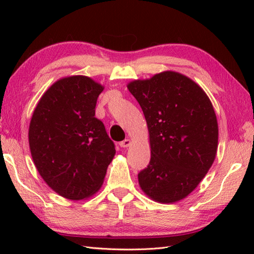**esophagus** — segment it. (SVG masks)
Returning <instances> with one entry per match:
<instances>
[{"label": "esophagus", "instance_id": "1", "mask_svg": "<svg viewBox=\"0 0 254 254\" xmlns=\"http://www.w3.org/2000/svg\"><path fill=\"white\" fill-rule=\"evenodd\" d=\"M131 144H132V142H131V139H128V138H126V139H124V141L120 142V144H119V145H120V146H121V147H124V148H126V147H128V146H131Z\"/></svg>", "mask_w": 254, "mask_h": 254}]
</instances>
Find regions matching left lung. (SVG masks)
Here are the masks:
<instances>
[{
    "instance_id": "8db88e82",
    "label": "left lung",
    "mask_w": 254,
    "mask_h": 254,
    "mask_svg": "<svg viewBox=\"0 0 254 254\" xmlns=\"http://www.w3.org/2000/svg\"><path fill=\"white\" fill-rule=\"evenodd\" d=\"M147 123L150 161L138 185L153 201L186 198L212 167L218 147V123L208 96L179 72L164 71L127 85Z\"/></svg>"
}]
</instances>
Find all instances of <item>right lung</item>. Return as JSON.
<instances>
[{
    "mask_svg": "<svg viewBox=\"0 0 254 254\" xmlns=\"http://www.w3.org/2000/svg\"><path fill=\"white\" fill-rule=\"evenodd\" d=\"M104 86L84 75L53 83L35 108L28 142L42 179L64 198L80 201L99 191L116 155L104 123L95 118Z\"/></svg>",
    "mask_w": 254,
    "mask_h": 254,
    "instance_id": "obj_1",
    "label": "right lung"
}]
</instances>
